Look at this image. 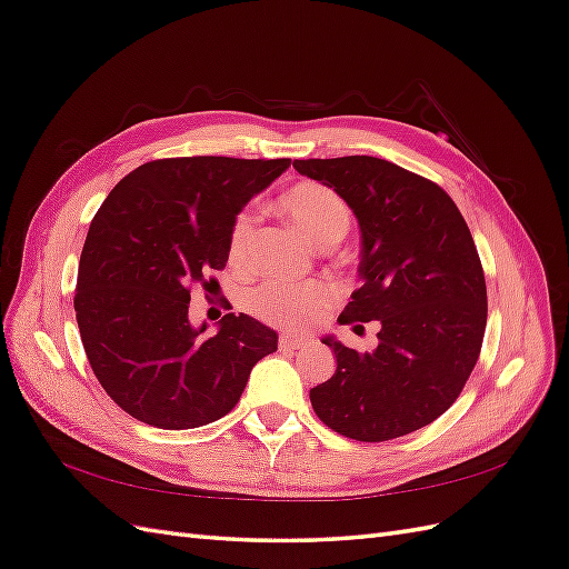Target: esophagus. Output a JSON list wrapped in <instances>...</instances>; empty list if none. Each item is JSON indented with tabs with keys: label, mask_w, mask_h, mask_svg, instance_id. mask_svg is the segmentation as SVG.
<instances>
[{
	"label": "esophagus",
	"mask_w": 569,
	"mask_h": 569,
	"mask_svg": "<svg viewBox=\"0 0 569 569\" xmlns=\"http://www.w3.org/2000/svg\"><path fill=\"white\" fill-rule=\"evenodd\" d=\"M278 343H280L282 351H299V349L306 347L308 339L306 337H295V335H282Z\"/></svg>",
	"instance_id": "34e87169"
}]
</instances>
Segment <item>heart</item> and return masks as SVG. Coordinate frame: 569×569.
I'll return each instance as SVG.
<instances>
[{"label": "heart", "mask_w": 569, "mask_h": 569, "mask_svg": "<svg viewBox=\"0 0 569 569\" xmlns=\"http://www.w3.org/2000/svg\"><path fill=\"white\" fill-rule=\"evenodd\" d=\"M280 211L297 222L318 247L337 244L351 228V209L332 187L303 180L291 184L278 199ZM253 242V218L239 211L230 228V261L244 266ZM335 301V289L327 282L282 284L268 282L251 297L253 313L278 327H301L311 322L320 311Z\"/></svg>", "instance_id": "obj_1"}]
</instances>
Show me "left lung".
Here are the masks:
<instances>
[{
	"label": "left lung",
	"instance_id": "left-lung-1",
	"mask_svg": "<svg viewBox=\"0 0 569 569\" xmlns=\"http://www.w3.org/2000/svg\"><path fill=\"white\" fill-rule=\"evenodd\" d=\"M351 206L363 232L358 287L341 325L380 320L377 349L327 337L330 380L311 389L316 416L356 441H389L435 422L460 396L487 330V282L468 222L443 189L375 157L297 159Z\"/></svg>",
	"mask_w": 569,
	"mask_h": 569
}]
</instances>
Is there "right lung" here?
<instances>
[{"label":"right lung","instance_id":"add662e5","mask_svg":"<svg viewBox=\"0 0 569 569\" xmlns=\"http://www.w3.org/2000/svg\"><path fill=\"white\" fill-rule=\"evenodd\" d=\"M289 159L178 157L134 168L99 206L84 239L76 318L99 385L128 416L192 429L237 406L278 335L244 313L220 330L189 325V295L209 291L230 256L242 206Z\"/></svg>","mask_w":569,"mask_h":569}]
</instances>
